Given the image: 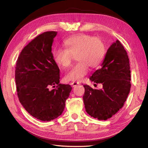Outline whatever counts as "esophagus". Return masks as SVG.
Returning a JSON list of instances; mask_svg holds the SVG:
<instances>
[{
  "mask_svg": "<svg viewBox=\"0 0 148 148\" xmlns=\"http://www.w3.org/2000/svg\"><path fill=\"white\" fill-rule=\"evenodd\" d=\"M70 84L72 85L73 87H75L76 86H77V85H78L79 83L77 82H71V83H70Z\"/></svg>",
  "mask_w": 148,
  "mask_h": 148,
  "instance_id": "esophagus-1",
  "label": "esophagus"
}]
</instances>
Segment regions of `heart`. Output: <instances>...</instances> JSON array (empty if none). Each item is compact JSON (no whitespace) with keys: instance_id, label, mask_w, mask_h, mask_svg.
Returning a JSON list of instances; mask_svg holds the SVG:
<instances>
[{"instance_id":"heart-1","label":"heart","mask_w":148,"mask_h":148,"mask_svg":"<svg viewBox=\"0 0 148 148\" xmlns=\"http://www.w3.org/2000/svg\"><path fill=\"white\" fill-rule=\"evenodd\" d=\"M65 49H57L53 53L56 63L65 69L69 67L76 55L78 61L65 76L69 82H81L88 74L89 66L95 68L101 64L106 53L105 44L98 37L87 34H78L65 40Z\"/></svg>"}]
</instances>
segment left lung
<instances>
[{"label": "left lung", "instance_id": "8db88e82", "mask_svg": "<svg viewBox=\"0 0 148 148\" xmlns=\"http://www.w3.org/2000/svg\"><path fill=\"white\" fill-rule=\"evenodd\" d=\"M130 73L127 52L117 40L107 50L101 68L89 78L94 83H101L102 88L94 89L83 85L86 112L98 120H106L122 108L130 91Z\"/></svg>", "mask_w": 148, "mask_h": 148}]
</instances>
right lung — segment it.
Segmentation results:
<instances>
[{
    "label": "right lung",
    "instance_id": "1",
    "mask_svg": "<svg viewBox=\"0 0 148 148\" xmlns=\"http://www.w3.org/2000/svg\"><path fill=\"white\" fill-rule=\"evenodd\" d=\"M57 34L47 31L38 36L21 51L16 64L19 101L31 115L41 121H51L62 114L72 88L59 83L60 70L52 52ZM51 86L56 88L50 90Z\"/></svg>",
    "mask_w": 148,
    "mask_h": 148
}]
</instances>
